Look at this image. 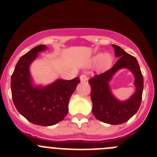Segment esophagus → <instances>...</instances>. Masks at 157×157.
Returning <instances> with one entry per match:
<instances>
[{"label":"esophagus","instance_id":"esophagus-1","mask_svg":"<svg viewBox=\"0 0 157 157\" xmlns=\"http://www.w3.org/2000/svg\"><path fill=\"white\" fill-rule=\"evenodd\" d=\"M80 80H81L82 82L87 81V80H88V76L85 74L81 75H80Z\"/></svg>","mask_w":157,"mask_h":157}]
</instances>
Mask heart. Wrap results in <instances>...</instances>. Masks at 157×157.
Listing matches in <instances>:
<instances>
[{
    "instance_id": "1",
    "label": "heart",
    "mask_w": 157,
    "mask_h": 157,
    "mask_svg": "<svg viewBox=\"0 0 157 157\" xmlns=\"http://www.w3.org/2000/svg\"><path fill=\"white\" fill-rule=\"evenodd\" d=\"M93 62L94 63H98L99 62V66L101 68H108L112 62V57L109 53L98 54L94 56Z\"/></svg>"
}]
</instances>
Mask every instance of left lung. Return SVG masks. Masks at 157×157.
I'll return each instance as SVG.
<instances>
[{
  "label": "left lung",
  "instance_id": "obj_1",
  "mask_svg": "<svg viewBox=\"0 0 157 157\" xmlns=\"http://www.w3.org/2000/svg\"><path fill=\"white\" fill-rule=\"evenodd\" d=\"M115 55L119 57L115 65L107 71L95 75L89 83L91 86L90 98L93 102V114L98 120L112 125L121 124L128 121L139 109L143 92V75L138 60L121 47L113 45ZM125 67L130 69L136 77V94L125 102L117 101L110 94L108 82L119 69Z\"/></svg>",
  "mask_w": 157,
  "mask_h": 157
}]
</instances>
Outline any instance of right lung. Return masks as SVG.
<instances>
[{
    "mask_svg": "<svg viewBox=\"0 0 157 157\" xmlns=\"http://www.w3.org/2000/svg\"><path fill=\"white\" fill-rule=\"evenodd\" d=\"M46 47L39 45L19 59L11 78L13 103L20 114L30 123L40 126H52L64 119L68 112L71 96L80 82L79 78L59 79L44 88L31 85L29 66L38 52Z\"/></svg>",
    "mask_w": 157,
    "mask_h": 157,
    "instance_id": "1",
    "label": "right lung"
}]
</instances>
